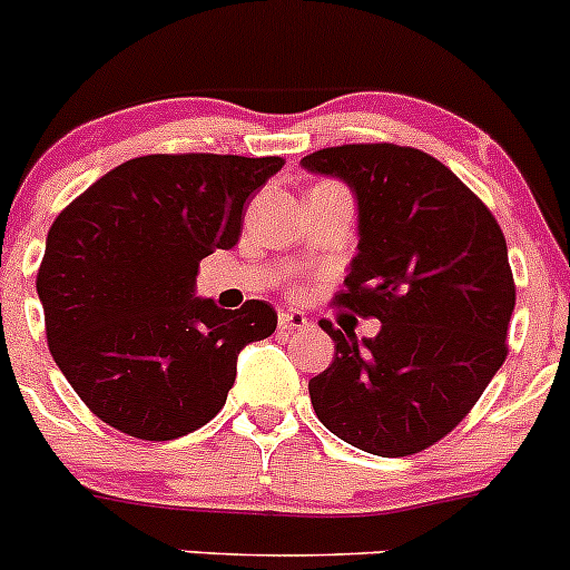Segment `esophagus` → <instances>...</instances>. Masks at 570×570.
Masks as SVG:
<instances>
[{"instance_id": "esophagus-1", "label": "esophagus", "mask_w": 570, "mask_h": 570, "mask_svg": "<svg viewBox=\"0 0 570 570\" xmlns=\"http://www.w3.org/2000/svg\"><path fill=\"white\" fill-rule=\"evenodd\" d=\"M306 325H308V317L303 312H295V308H286V312L278 314L281 331H303Z\"/></svg>"}]
</instances>
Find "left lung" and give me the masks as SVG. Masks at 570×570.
I'll return each instance as SVG.
<instances>
[{
    "mask_svg": "<svg viewBox=\"0 0 570 570\" xmlns=\"http://www.w3.org/2000/svg\"><path fill=\"white\" fill-rule=\"evenodd\" d=\"M358 198V256L333 303L381 320L358 338L322 320L331 366L308 381L317 419L381 458L428 450L463 422L508 358L515 306L497 217L430 154L353 142L303 157Z\"/></svg>",
    "mask_w": 570,
    "mask_h": 570,
    "instance_id": "1",
    "label": "left lung"
}]
</instances>
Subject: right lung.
<instances>
[{"instance_id":"1","label":"right lung","mask_w":570,"mask_h":570,"mask_svg":"<svg viewBox=\"0 0 570 570\" xmlns=\"http://www.w3.org/2000/svg\"><path fill=\"white\" fill-rule=\"evenodd\" d=\"M281 157L148 154L90 184L51 223L38 269L46 342L109 428L174 441L226 405L237 355L278 325L264 301L195 297L200 258L237 245Z\"/></svg>"}]
</instances>
